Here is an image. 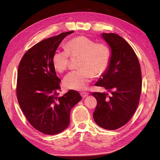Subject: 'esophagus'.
Wrapping results in <instances>:
<instances>
[{"mask_svg": "<svg viewBox=\"0 0 160 160\" xmlns=\"http://www.w3.org/2000/svg\"><path fill=\"white\" fill-rule=\"evenodd\" d=\"M88 95H89V93H88V92H81V95L82 96V98H86L87 96H88Z\"/></svg>", "mask_w": 160, "mask_h": 160, "instance_id": "esophagus-1", "label": "esophagus"}]
</instances>
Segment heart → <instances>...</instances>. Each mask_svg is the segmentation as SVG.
I'll list each match as a JSON object with an SVG mask.
<instances>
[{
  "label": "heart",
  "mask_w": 160,
  "mask_h": 160,
  "mask_svg": "<svg viewBox=\"0 0 160 160\" xmlns=\"http://www.w3.org/2000/svg\"><path fill=\"white\" fill-rule=\"evenodd\" d=\"M65 48V50H57L52 55V63L57 72H62L67 69L69 55L81 57V69L69 72L64 77L63 84L68 89H86L93 75L103 73L109 65L111 49L105 43H96L88 37L79 36L71 38Z\"/></svg>",
  "instance_id": "1"
}]
</instances>
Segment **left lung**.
<instances>
[{
	"label": "left lung",
	"mask_w": 160,
	"mask_h": 160,
	"mask_svg": "<svg viewBox=\"0 0 160 160\" xmlns=\"http://www.w3.org/2000/svg\"><path fill=\"white\" fill-rule=\"evenodd\" d=\"M110 47L109 65L95 85L111 93H91L98 101L93 113L95 123L108 130L126 124L135 112L142 91V73L135 53L127 41L115 33H102Z\"/></svg>",
	"instance_id": "1"
}]
</instances>
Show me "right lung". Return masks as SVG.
Instances as JSON below:
<instances>
[{"instance_id":"obj_1","label":"right lung","mask_w":160,"mask_h":160,"mask_svg":"<svg viewBox=\"0 0 160 160\" xmlns=\"http://www.w3.org/2000/svg\"><path fill=\"white\" fill-rule=\"evenodd\" d=\"M72 32H61L38 42L25 52L19 63V105L32 126L47 135L60 133L69 126L71 109L82 99L74 90L58 96L61 79L52 63L53 53L63 38Z\"/></svg>"}]
</instances>
